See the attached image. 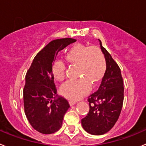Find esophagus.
Listing matches in <instances>:
<instances>
[{
	"label": "esophagus",
	"mask_w": 146,
	"mask_h": 146,
	"mask_svg": "<svg viewBox=\"0 0 146 146\" xmlns=\"http://www.w3.org/2000/svg\"><path fill=\"white\" fill-rule=\"evenodd\" d=\"M76 103H77V102L75 101V100H70V101H69V103H70V106H73V105L76 104Z\"/></svg>",
	"instance_id": "esophagus-1"
}]
</instances>
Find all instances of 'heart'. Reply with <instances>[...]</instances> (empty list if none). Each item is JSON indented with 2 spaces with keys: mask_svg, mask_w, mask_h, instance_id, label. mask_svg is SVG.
<instances>
[{
  "mask_svg": "<svg viewBox=\"0 0 146 146\" xmlns=\"http://www.w3.org/2000/svg\"><path fill=\"white\" fill-rule=\"evenodd\" d=\"M68 63L78 66V80H68L61 86V93L70 100H78L87 94L91 85L96 86L106 71V58L97 46L78 43L72 46L65 56ZM52 73L56 80L62 81L66 77L64 62L57 60L52 66Z\"/></svg>",
  "mask_w": 146,
  "mask_h": 146,
  "instance_id": "1",
  "label": "heart"
}]
</instances>
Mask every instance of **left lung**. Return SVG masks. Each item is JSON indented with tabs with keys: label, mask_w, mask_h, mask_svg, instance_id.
Returning a JSON list of instances; mask_svg holds the SVG:
<instances>
[{
	"label": "left lung",
	"mask_w": 146,
	"mask_h": 146,
	"mask_svg": "<svg viewBox=\"0 0 146 146\" xmlns=\"http://www.w3.org/2000/svg\"><path fill=\"white\" fill-rule=\"evenodd\" d=\"M98 40L106 70L98 90L88 97L89 113L81 120L83 129L95 135H103L114 126L121 114L124 93L121 69Z\"/></svg>",
	"instance_id": "1"
}]
</instances>
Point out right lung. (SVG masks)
<instances>
[{"label":"right lung","instance_id":"obj_1","mask_svg":"<svg viewBox=\"0 0 146 146\" xmlns=\"http://www.w3.org/2000/svg\"><path fill=\"white\" fill-rule=\"evenodd\" d=\"M76 41L69 38L52 40L35 56L25 76V115L31 126L43 134L58 131L70 108L66 99L57 96L51 68L58 52Z\"/></svg>","mask_w":146,"mask_h":146}]
</instances>
